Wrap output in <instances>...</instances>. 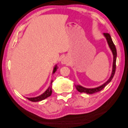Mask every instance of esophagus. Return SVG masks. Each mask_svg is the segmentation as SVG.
<instances>
[{
	"label": "esophagus",
	"instance_id": "34e87169",
	"mask_svg": "<svg viewBox=\"0 0 128 128\" xmlns=\"http://www.w3.org/2000/svg\"><path fill=\"white\" fill-rule=\"evenodd\" d=\"M61 64H69V62L68 60L66 59V58H64V59H62V60H61Z\"/></svg>",
	"mask_w": 128,
	"mask_h": 128
}]
</instances>
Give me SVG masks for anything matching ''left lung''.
I'll return each mask as SVG.
<instances>
[{"instance_id": "8db88e82", "label": "left lung", "mask_w": 128, "mask_h": 128, "mask_svg": "<svg viewBox=\"0 0 128 128\" xmlns=\"http://www.w3.org/2000/svg\"><path fill=\"white\" fill-rule=\"evenodd\" d=\"M104 36L105 37V38L106 40L107 43L108 44L109 47H110V50L112 51V53L113 54V56H114V60H113V65H112V71L111 75L110 78L108 79V80L102 84V85L100 86L95 88H88L84 87L80 85L77 84L75 85V86L76 87V90H78L80 92H84L86 93L87 94H94L100 91L102 89H103L106 85L108 84L109 83H110V82L112 80V78H114V76L115 73V71H116V57H117V51H116V48L115 47V45L114 44V42L112 41V40L111 38L110 34L109 33H103Z\"/></svg>"}]
</instances>
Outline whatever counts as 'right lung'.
Here are the masks:
<instances>
[{"label": "right lung", "mask_w": 128, "mask_h": 128, "mask_svg": "<svg viewBox=\"0 0 128 128\" xmlns=\"http://www.w3.org/2000/svg\"><path fill=\"white\" fill-rule=\"evenodd\" d=\"M58 67H57V64H56L54 67L53 70V74L55 73V72L56 71V70L58 69ZM53 80H51V83H50V86L48 87V88L46 90V91L44 92L42 94H41L38 96H37V97H34V98H26V99H28V100H30L31 102H40L41 101V100H43L45 99L46 98H47L48 97H49L50 96H51L52 94V83H53Z\"/></svg>", "instance_id": "1"}]
</instances>
